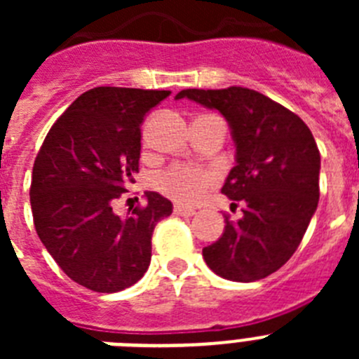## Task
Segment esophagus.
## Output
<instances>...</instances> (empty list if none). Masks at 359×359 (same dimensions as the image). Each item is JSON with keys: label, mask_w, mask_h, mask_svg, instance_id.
Here are the masks:
<instances>
[{"label": "esophagus", "mask_w": 359, "mask_h": 359, "mask_svg": "<svg viewBox=\"0 0 359 359\" xmlns=\"http://www.w3.org/2000/svg\"><path fill=\"white\" fill-rule=\"evenodd\" d=\"M174 214L183 215V217H190V215L196 214V210H194V208L183 207V205H176V207H174Z\"/></svg>", "instance_id": "34e87169"}]
</instances>
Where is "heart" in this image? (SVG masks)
I'll use <instances>...</instances> for the list:
<instances>
[{
	"label": "heart",
	"instance_id": "obj_1",
	"mask_svg": "<svg viewBox=\"0 0 359 359\" xmlns=\"http://www.w3.org/2000/svg\"><path fill=\"white\" fill-rule=\"evenodd\" d=\"M214 182L215 174L210 170L190 165H172L158 174L154 187L180 205H196L205 198Z\"/></svg>",
	"mask_w": 359,
	"mask_h": 359
}]
</instances>
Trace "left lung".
Segmentation results:
<instances>
[{
    "label": "left lung",
    "instance_id": "1",
    "mask_svg": "<svg viewBox=\"0 0 359 359\" xmlns=\"http://www.w3.org/2000/svg\"><path fill=\"white\" fill-rule=\"evenodd\" d=\"M180 98L217 109L236 144V167L221 192L243 203V217L226 219L223 236L203 248V259L228 280H261L290 261L318 207L315 138L300 116L248 88L183 90Z\"/></svg>",
    "mask_w": 359,
    "mask_h": 359
}]
</instances>
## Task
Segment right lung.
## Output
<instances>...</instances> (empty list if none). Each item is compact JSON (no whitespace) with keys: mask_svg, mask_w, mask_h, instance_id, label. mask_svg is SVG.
I'll return each instance as SVG.
<instances>
[{"mask_svg":"<svg viewBox=\"0 0 359 359\" xmlns=\"http://www.w3.org/2000/svg\"><path fill=\"white\" fill-rule=\"evenodd\" d=\"M170 91L93 88L75 98L46 135L32 170L37 236L72 280L116 293L144 277L151 237L172 203L145 192L144 208L120 217L113 201L135 182L140 126Z\"/></svg>","mask_w":359,"mask_h":359,"instance_id":"right-lung-1","label":"right lung"}]
</instances>
